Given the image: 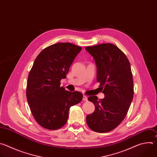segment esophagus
<instances>
[{
	"label": "esophagus",
	"instance_id": "34e87169",
	"mask_svg": "<svg viewBox=\"0 0 157 157\" xmlns=\"http://www.w3.org/2000/svg\"><path fill=\"white\" fill-rule=\"evenodd\" d=\"M83 100L85 101H88V97L86 96H85V95H83Z\"/></svg>",
	"mask_w": 157,
	"mask_h": 157
}]
</instances>
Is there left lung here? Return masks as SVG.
Returning a JSON list of instances; mask_svg holds the SVG:
<instances>
[{
  "label": "left lung",
  "instance_id": "1",
  "mask_svg": "<svg viewBox=\"0 0 157 157\" xmlns=\"http://www.w3.org/2000/svg\"><path fill=\"white\" fill-rule=\"evenodd\" d=\"M95 59L97 66V82L103 88L105 98L98 100L90 96L88 100L95 106L86 117L88 126L93 131L109 132L126 117L134 96V82L130 62L116 46L103 43L85 47Z\"/></svg>",
  "mask_w": 157,
  "mask_h": 157
}]
</instances>
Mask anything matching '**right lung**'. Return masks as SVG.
Masks as SVG:
<instances>
[{
	"label": "right lung",
	"instance_id": "add662e5",
	"mask_svg": "<svg viewBox=\"0 0 157 157\" xmlns=\"http://www.w3.org/2000/svg\"><path fill=\"white\" fill-rule=\"evenodd\" d=\"M82 48L70 43H59L44 49L36 57L28 77L26 98L36 121L43 128L56 130L67 121L72 106L83 98L79 91L60 86Z\"/></svg>",
	"mask_w": 157,
	"mask_h": 157
}]
</instances>
